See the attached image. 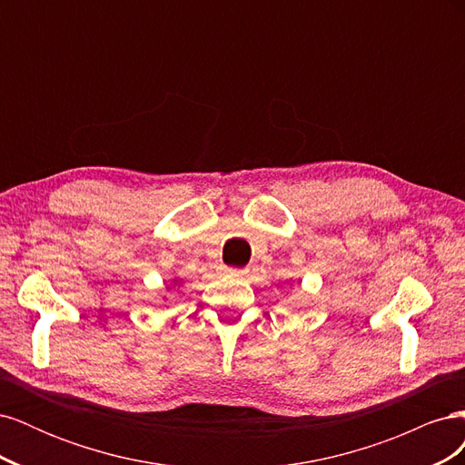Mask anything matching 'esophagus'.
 <instances>
[{
  "mask_svg": "<svg viewBox=\"0 0 465 465\" xmlns=\"http://www.w3.org/2000/svg\"><path fill=\"white\" fill-rule=\"evenodd\" d=\"M224 273L231 275V277H244L248 273V270H236V267H227Z\"/></svg>",
  "mask_w": 465,
  "mask_h": 465,
  "instance_id": "34e87169",
  "label": "esophagus"
}]
</instances>
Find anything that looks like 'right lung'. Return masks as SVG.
Here are the masks:
<instances>
[{"instance_id": "right-lung-1", "label": "right lung", "mask_w": 465, "mask_h": 465, "mask_svg": "<svg viewBox=\"0 0 465 465\" xmlns=\"http://www.w3.org/2000/svg\"><path fill=\"white\" fill-rule=\"evenodd\" d=\"M174 281H176V279H174Z\"/></svg>"}]
</instances>
